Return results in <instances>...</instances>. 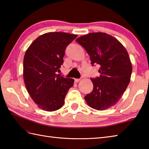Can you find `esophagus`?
I'll use <instances>...</instances> for the list:
<instances>
[{"label": "esophagus", "mask_w": 149, "mask_h": 149, "mask_svg": "<svg viewBox=\"0 0 149 149\" xmlns=\"http://www.w3.org/2000/svg\"><path fill=\"white\" fill-rule=\"evenodd\" d=\"M80 80H81L80 79H74V81H75V83H78V82Z\"/></svg>", "instance_id": "esophagus-1"}]
</instances>
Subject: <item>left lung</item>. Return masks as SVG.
I'll return each instance as SVG.
<instances>
[{"mask_svg": "<svg viewBox=\"0 0 149 149\" xmlns=\"http://www.w3.org/2000/svg\"><path fill=\"white\" fill-rule=\"evenodd\" d=\"M75 41L86 50L91 65H100V77L91 79L93 91L84 97L86 103L99 111L115 105L131 79L132 68L127 50L115 37L105 33H90Z\"/></svg>", "mask_w": 149, "mask_h": 149, "instance_id": "left-lung-1", "label": "left lung"}]
</instances>
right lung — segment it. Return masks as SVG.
I'll use <instances>...</instances> for the list:
<instances>
[{"instance_id": "add662e5", "label": "right lung", "mask_w": 149, "mask_h": 149, "mask_svg": "<svg viewBox=\"0 0 149 149\" xmlns=\"http://www.w3.org/2000/svg\"><path fill=\"white\" fill-rule=\"evenodd\" d=\"M77 36L63 32L47 33L38 37L24 58V80L27 90L38 107L46 111L61 108L73 79L59 76L65 49Z\"/></svg>"}]
</instances>
